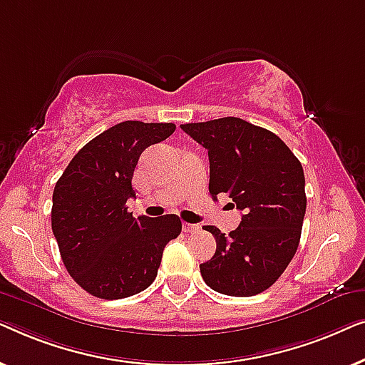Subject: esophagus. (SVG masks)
<instances>
[{"label":"esophagus","mask_w":365,"mask_h":365,"mask_svg":"<svg viewBox=\"0 0 365 365\" xmlns=\"http://www.w3.org/2000/svg\"><path fill=\"white\" fill-rule=\"evenodd\" d=\"M182 231H184V232H196V231H199V226H197V224L184 222V224H182Z\"/></svg>","instance_id":"1"}]
</instances>
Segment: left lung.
Segmentation results:
<instances>
[{"mask_svg": "<svg viewBox=\"0 0 365 365\" xmlns=\"http://www.w3.org/2000/svg\"><path fill=\"white\" fill-rule=\"evenodd\" d=\"M181 129L207 149L211 196L226 192L242 211L229 236L216 226L202 227L216 237V252L199 266L204 282L226 296L261 294L297 251L307 204L302 164L281 138L241 118Z\"/></svg>", "mask_w": 365, "mask_h": 365, "instance_id": "1", "label": "left lung"}]
</instances>
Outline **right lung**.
Instances as JSON below:
<instances>
[{"label":"right lung","instance_id":"obj_1","mask_svg":"<svg viewBox=\"0 0 365 365\" xmlns=\"http://www.w3.org/2000/svg\"><path fill=\"white\" fill-rule=\"evenodd\" d=\"M173 123L124 121L91 139L71 159L53 192L51 227L78 286L99 299L144 291L158 276L163 251L181 234L176 214L133 217L134 168L144 149L174 133Z\"/></svg>","mask_w":365,"mask_h":365}]
</instances>
